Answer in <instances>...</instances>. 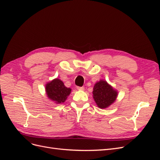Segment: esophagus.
Here are the masks:
<instances>
[{
	"mask_svg": "<svg viewBox=\"0 0 160 160\" xmlns=\"http://www.w3.org/2000/svg\"><path fill=\"white\" fill-rule=\"evenodd\" d=\"M77 89L79 90V91H83L85 89L84 87H77Z\"/></svg>",
	"mask_w": 160,
	"mask_h": 160,
	"instance_id": "esophagus-1",
	"label": "esophagus"
}]
</instances>
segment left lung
<instances>
[{
  "label": "left lung",
  "instance_id": "8db88e82",
  "mask_svg": "<svg viewBox=\"0 0 160 160\" xmlns=\"http://www.w3.org/2000/svg\"><path fill=\"white\" fill-rule=\"evenodd\" d=\"M118 91L104 80H100L94 85L93 97L97 105L101 109L108 108L116 100Z\"/></svg>",
  "mask_w": 160,
  "mask_h": 160
}]
</instances>
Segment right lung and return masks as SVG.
I'll return each instance as SVG.
<instances>
[{
	"label": "right lung",
	"mask_w": 160,
	"mask_h": 160,
	"mask_svg": "<svg viewBox=\"0 0 160 160\" xmlns=\"http://www.w3.org/2000/svg\"><path fill=\"white\" fill-rule=\"evenodd\" d=\"M45 90L47 97L56 103H64L71 91V89L65 86L59 79H55L46 84Z\"/></svg>",
	"instance_id": "add662e5"
}]
</instances>
